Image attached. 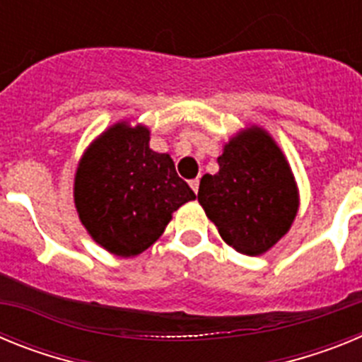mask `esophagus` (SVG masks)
Returning <instances> with one entry per match:
<instances>
[{"label":"esophagus","mask_w":362,"mask_h":362,"mask_svg":"<svg viewBox=\"0 0 362 362\" xmlns=\"http://www.w3.org/2000/svg\"><path fill=\"white\" fill-rule=\"evenodd\" d=\"M190 187H192V190H194V192H196V194H197V190H199V179H192V181H190Z\"/></svg>","instance_id":"34e87169"}]
</instances>
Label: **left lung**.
<instances>
[{
    "instance_id": "8db88e82",
    "label": "left lung",
    "mask_w": 362,
    "mask_h": 362,
    "mask_svg": "<svg viewBox=\"0 0 362 362\" xmlns=\"http://www.w3.org/2000/svg\"><path fill=\"white\" fill-rule=\"evenodd\" d=\"M219 172L201 177L197 201L226 245L261 255L288 232L299 192L284 153L267 130H241L217 158Z\"/></svg>"
}]
</instances>
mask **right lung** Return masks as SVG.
<instances>
[{
	"mask_svg": "<svg viewBox=\"0 0 362 362\" xmlns=\"http://www.w3.org/2000/svg\"><path fill=\"white\" fill-rule=\"evenodd\" d=\"M150 130L112 124L83 153L74 203L90 238L110 254L134 257L161 238L172 214L196 199L168 153L148 146Z\"/></svg>",
	"mask_w": 362,
	"mask_h": 362,
	"instance_id": "1",
	"label": "right lung"
}]
</instances>
